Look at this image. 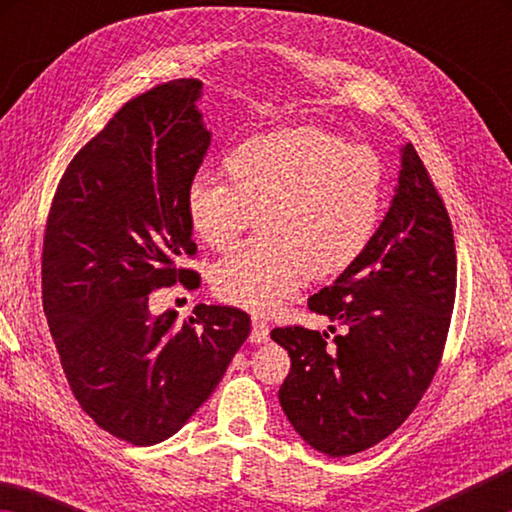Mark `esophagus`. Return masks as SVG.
Here are the masks:
<instances>
[{
	"label": "esophagus",
	"instance_id": "esophagus-1",
	"mask_svg": "<svg viewBox=\"0 0 512 512\" xmlns=\"http://www.w3.org/2000/svg\"><path fill=\"white\" fill-rule=\"evenodd\" d=\"M250 341L253 343H266L268 341V325L262 318H253V332H250Z\"/></svg>",
	"mask_w": 512,
	"mask_h": 512
}]
</instances>
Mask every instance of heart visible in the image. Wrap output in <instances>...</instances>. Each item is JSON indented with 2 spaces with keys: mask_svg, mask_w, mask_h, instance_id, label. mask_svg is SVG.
Wrapping results in <instances>:
<instances>
[{
  "mask_svg": "<svg viewBox=\"0 0 512 512\" xmlns=\"http://www.w3.org/2000/svg\"><path fill=\"white\" fill-rule=\"evenodd\" d=\"M228 183L196 176L185 212L207 248L230 246L259 216V241L212 271L216 296L266 314L305 287L334 277L370 248L386 207V171L366 146L316 126L253 135L225 155Z\"/></svg>",
  "mask_w": 512,
  "mask_h": 512,
  "instance_id": "obj_1",
  "label": "heart"
}]
</instances>
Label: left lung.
<instances>
[{
    "label": "left lung",
    "mask_w": 512,
    "mask_h": 512,
    "mask_svg": "<svg viewBox=\"0 0 512 512\" xmlns=\"http://www.w3.org/2000/svg\"><path fill=\"white\" fill-rule=\"evenodd\" d=\"M456 298V246L445 203L411 144L400 149L391 207L370 248L309 309L345 332L277 327L291 357L280 404L320 454L381 443L422 400L445 348Z\"/></svg>",
    "instance_id": "1"
}]
</instances>
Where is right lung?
Instances as JSON below:
<instances>
[{
	"mask_svg": "<svg viewBox=\"0 0 512 512\" xmlns=\"http://www.w3.org/2000/svg\"><path fill=\"white\" fill-rule=\"evenodd\" d=\"M203 81L180 79L128 101L69 164L42 250V302L81 409L126 443L171 438L219 386L250 334L235 307L198 305L155 316L149 293L192 271L185 194L212 142L198 101Z\"/></svg>",
	"mask_w": 512,
	"mask_h": 512,
	"instance_id": "1",
	"label": "right lung"
}]
</instances>
